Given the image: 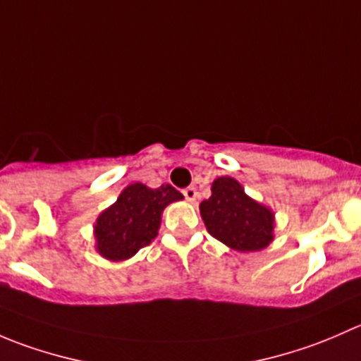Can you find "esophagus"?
Masks as SVG:
<instances>
[{"instance_id":"obj_1","label":"esophagus","mask_w":361,"mask_h":361,"mask_svg":"<svg viewBox=\"0 0 361 361\" xmlns=\"http://www.w3.org/2000/svg\"><path fill=\"white\" fill-rule=\"evenodd\" d=\"M183 195L188 202H195V199H197V190H195V187H187L183 190Z\"/></svg>"}]
</instances>
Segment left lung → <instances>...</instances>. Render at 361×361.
Returning <instances> with one entry per match:
<instances>
[{
  "label": "left lung",
  "mask_w": 361,
  "mask_h": 361,
  "mask_svg": "<svg viewBox=\"0 0 361 361\" xmlns=\"http://www.w3.org/2000/svg\"><path fill=\"white\" fill-rule=\"evenodd\" d=\"M199 209L207 232L231 250L260 251L274 241V211L250 197L235 178H216Z\"/></svg>",
  "instance_id": "1"
}]
</instances>
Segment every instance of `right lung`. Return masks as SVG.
<instances>
[{
  "instance_id": "1",
  "label": "right lung",
  "mask_w": 361,
  "mask_h": 361,
  "mask_svg": "<svg viewBox=\"0 0 361 361\" xmlns=\"http://www.w3.org/2000/svg\"><path fill=\"white\" fill-rule=\"evenodd\" d=\"M181 199L183 195L171 185L159 188L143 183L127 185L94 224L96 251L110 262L134 257L157 238L166 206Z\"/></svg>"
}]
</instances>
